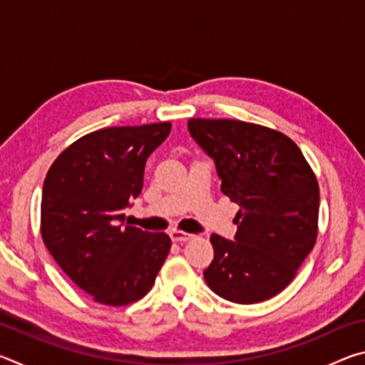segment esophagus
I'll list each match as a JSON object with an SVG mask.
<instances>
[{"mask_svg":"<svg viewBox=\"0 0 365 365\" xmlns=\"http://www.w3.org/2000/svg\"><path fill=\"white\" fill-rule=\"evenodd\" d=\"M170 238L172 242H177V243H183V242H188V240L193 237L191 233H187V232H182V230H177V228H174V230H170Z\"/></svg>","mask_w":365,"mask_h":365,"instance_id":"34e87169","label":"esophagus"}]
</instances>
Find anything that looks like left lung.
Returning <instances> with one entry per match:
<instances>
[{"label": "left lung", "instance_id": "left-lung-1", "mask_svg": "<svg viewBox=\"0 0 365 365\" xmlns=\"http://www.w3.org/2000/svg\"><path fill=\"white\" fill-rule=\"evenodd\" d=\"M188 132L214 160L220 190L240 206L233 240L211 235L205 280L238 304L274 298L294 279L317 238L319 185L294 141L232 119H190Z\"/></svg>", "mask_w": 365, "mask_h": 365}]
</instances>
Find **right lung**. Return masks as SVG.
Segmentation results:
<instances>
[{
  "instance_id": "add662e5",
  "label": "right lung",
  "mask_w": 365,
  "mask_h": 365,
  "mask_svg": "<svg viewBox=\"0 0 365 365\" xmlns=\"http://www.w3.org/2000/svg\"><path fill=\"white\" fill-rule=\"evenodd\" d=\"M170 122L88 133L49 168L41 193V238L67 277L93 299L125 306L150 292L170 251L168 233L125 224L143 188L146 159Z\"/></svg>"
}]
</instances>
